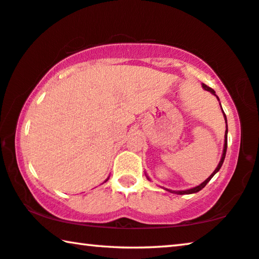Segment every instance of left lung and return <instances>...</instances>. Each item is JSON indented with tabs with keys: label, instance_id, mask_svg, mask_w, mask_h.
I'll return each instance as SVG.
<instances>
[{
	"label": "left lung",
	"instance_id": "obj_1",
	"mask_svg": "<svg viewBox=\"0 0 259 259\" xmlns=\"http://www.w3.org/2000/svg\"><path fill=\"white\" fill-rule=\"evenodd\" d=\"M202 88L204 91H208V92H210L211 94L213 95H215L216 98H218V95L215 94V91L214 90H211L210 87H208V86H206V84L204 83H202ZM218 100L220 101V99L218 98ZM220 106H221V103H220ZM221 109H222V107H221ZM222 113H223V117H225V121H226V124H227V116H226V114H225V111H223V109H222ZM227 126V129H226V134H225V146H223V152H222V157H221V159H220V163H219V165L218 166H216V168L214 169V172L211 173V175L208 177V178L203 181V183H201L199 185V186H195V187H193V188H190V190H185V191H172V190H168V188H165V190L166 191H168V192H171V193H176V194H180V195H184V194H193V193H196V192H199V191H201L202 188L206 186V185L209 183V180L213 178V177L216 175V173H218L219 171H220V168H221V166H222V164H223V161H225V158H226V152H227V144H228V140H227V138H228V124L226 125ZM146 176V175H145ZM146 178H148L149 180H150V178L148 176H146Z\"/></svg>",
	"mask_w": 259,
	"mask_h": 259
}]
</instances>
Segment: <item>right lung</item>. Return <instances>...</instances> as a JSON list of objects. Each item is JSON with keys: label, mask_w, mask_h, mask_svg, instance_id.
<instances>
[{"label": "right lung", "mask_w": 259, "mask_h": 259, "mask_svg": "<svg viewBox=\"0 0 259 259\" xmlns=\"http://www.w3.org/2000/svg\"><path fill=\"white\" fill-rule=\"evenodd\" d=\"M108 179H109V178H108ZM108 179H107V180H108ZM107 180H106V181H107Z\"/></svg>", "instance_id": "right-lung-1"}]
</instances>
